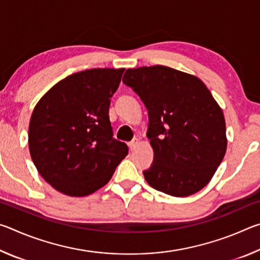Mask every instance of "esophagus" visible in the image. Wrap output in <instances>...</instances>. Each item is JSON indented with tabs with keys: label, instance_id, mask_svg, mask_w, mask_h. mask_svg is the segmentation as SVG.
Segmentation results:
<instances>
[{
	"label": "esophagus",
	"instance_id": "obj_1",
	"mask_svg": "<svg viewBox=\"0 0 260 260\" xmlns=\"http://www.w3.org/2000/svg\"><path fill=\"white\" fill-rule=\"evenodd\" d=\"M138 143H139V139H134L133 141H131V142L128 143V147L131 150H134L136 146H138Z\"/></svg>",
	"mask_w": 260,
	"mask_h": 260
}]
</instances>
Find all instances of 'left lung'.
Listing matches in <instances>:
<instances>
[{"mask_svg": "<svg viewBox=\"0 0 260 260\" xmlns=\"http://www.w3.org/2000/svg\"><path fill=\"white\" fill-rule=\"evenodd\" d=\"M122 82L148 109L153 160L147 182L184 197L209 183L227 149L222 110L199 78L155 65L126 70Z\"/></svg>", "mask_w": 260, "mask_h": 260, "instance_id": "8db88e82", "label": "left lung"}]
</instances>
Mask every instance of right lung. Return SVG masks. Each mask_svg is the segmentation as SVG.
I'll return each instance as SVG.
<instances>
[{"label":"right lung","instance_id":"1","mask_svg":"<svg viewBox=\"0 0 260 260\" xmlns=\"http://www.w3.org/2000/svg\"><path fill=\"white\" fill-rule=\"evenodd\" d=\"M124 69H91L71 74L35 105L28 146L35 167L56 190L87 196L109 182L128 155L113 138L110 99Z\"/></svg>","mask_w":260,"mask_h":260}]
</instances>
